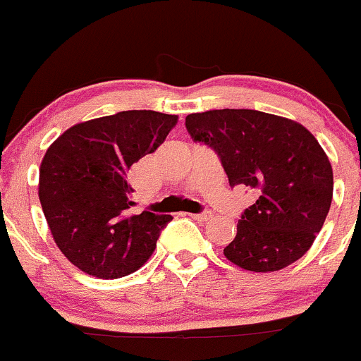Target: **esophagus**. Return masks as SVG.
<instances>
[{"mask_svg":"<svg viewBox=\"0 0 361 361\" xmlns=\"http://www.w3.org/2000/svg\"><path fill=\"white\" fill-rule=\"evenodd\" d=\"M190 217H192V219H195V221H202V223H204V221H209L211 219V212H202V214H188Z\"/></svg>","mask_w":361,"mask_h":361,"instance_id":"esophagus-1","label":"esophagus"}]
</instances>
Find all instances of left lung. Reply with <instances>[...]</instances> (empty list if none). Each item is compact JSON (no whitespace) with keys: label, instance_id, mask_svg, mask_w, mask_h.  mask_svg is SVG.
I'll use <instances>...</instances> for the list:
<instances>
[{"label":"left lung","instance_id":"8db88e82","mask_svg":"<svg viewBox=\"0 0 361 361\" xmlns=\"http://www.w3.org/2000/svg\"><path fill=\"white\" fill-rule=\"evenodd\" d=\"M190 137L221 157L231 187L257 200L241 214L224 255L245 271L274 272L302 259L332 202V166L300 123L255 109L188 114Z\"/></svg>","mask_w":361,"mask_h":361}]
</instances>
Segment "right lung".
Here are the masks:
<instances>
[{"mask_svg":"<svg viewBox=\"0 0 361 361\" xmlns=\"http://www.w3.org/2000/svg\"><path fill=\"white\" fill-rule=\"evenodd\" d=\"M176 123V114L121 111L73 125L46 150L39 169L42 212L59 250L85 274L116 279L152 255L173 217L128 212L130 171Z\"/></svg>","mask_w":361,"mask_h":361,"instance_id":"1","label":"right lung"}]
</instances>
